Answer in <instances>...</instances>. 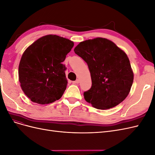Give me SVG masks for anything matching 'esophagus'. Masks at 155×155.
<instances>
[{
    "instance_id": "esophagus-1",
    "label": "esophagus",
    "mask_w": 155,
    "mask_h": 155,
    "mask_svg": "<svg viewBox=\"0 0 155 155\" xmlns=\"http://www.w3.org/2000/svg\"><path fill=\"white\" fill-rule=\"evenodd\" d=\"M79 83V80L78 79H76V81H73V83H74V84H78V83Z\"/></svg>"
}]
</instances>
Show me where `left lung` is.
Segmentation results:
<instances>
[{"instance_id":"8db88e82","label":"left lung","mask_w":155,"mask_h":155,"mask_svg":"<svg viewBox=\"0 0 155 155\" xmlns=\"http://www.w3.org/2000/svg\"><path fill=\"white\" fill-rule=\"evenodd\" d=\"M74 50L87 63L91 73L92 87L84 92L85 101L101 110L122 102L129 94L134 79L125 51L102 37L82 41Z\"/></svg>"}]
</instances>
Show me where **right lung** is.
<instances>
[{"label": "right lung", "instance_id": "right-lung-1", "mask_svg": "<svg viewBox=\"0 0 155 155\" xmlns=\"http://www.w3.org/2000/svg\"><path fill=\"white\" fill-rule=\"evenodd\" d=\"M74 45L63 37L46 35L25 50L18 65V81L31 101L45 105L62 97L68 84L62 63Z\"/></svg>", "mask_w": 155, "mask_h": 155}]
</instances>
